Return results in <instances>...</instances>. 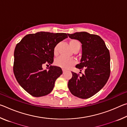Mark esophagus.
I'll use <instances>...</instances> for the list:
<instances>
[{
	"label": "esophagus",
	"mask_w": 127,
	"mask_h": 127,
	"mask_svg": "<svg viewBox=\"0 0 127 127\" xmlns=\"http://www.w3.org/2000/svg\"><path fill=\"white\" fill-rule=\"evenodd\" d=\"M62 70H63V73H65V72H66V70L65 69H62Z\"/></svg>",
	"instance_id": "1"
}]
</instances>
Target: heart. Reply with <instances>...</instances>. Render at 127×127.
Returning <instances> with one entry per match:
<instances>
[{"label":"heart","instance_id":"1","mask_svg":"<svg viewBox=\"0 0 127 127\" xmlns=\"http://www.w3.org/2000/svg\"><path fill=\"white\" fill-rule=\"evenodd\" d=\"M69 45L72 50L74 51L78 50L81 47V44L78 40L76 39H72L69 41ZM54 55H57L58 54V45H56L53 50ZM55 63L57 66L64 69H68L70 66L73 65L75 64V60L73 58H68L63 57H60L55 60Z\"/></svg>","mask_w":127,"mask_h":127}]
</instances>
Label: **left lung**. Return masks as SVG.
Listing matches in <instances>:
<instances>
[{
    "label": "left lung",
    "mask_w": 127,
    "mask_h": 127,
    "mask_svg": "<svg viewBox=\"0 0 127 127\" xmlns=\"http://www.w3.org/2000/svg\"><path fill=\"white\" fill-rule=\"evenodd\" d=\"M70 38L82 44V54L77 68L84 70L82 76L72 72L68 86L72 95L81 98H89L106 84L110 74V53L99 36L86 32L68 33Z\"/></svg>",
    "instance_id": "8db88e82"
}]
</instances>
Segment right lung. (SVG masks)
<instances>
[{
    "label": "right lung",
    "mask_w": 127,
    "mask_h": 127,
    "mask_svg": "<svg viewBox=\"0 0 127 127\" xmlns=\"http://www.w3.org/2000/svg\"><path fill=\"white\" fill-rule=\"evenodd\" d=\"M68 37L65 33L38 32L28 34L17 44L14 52L13 72L19 84L31 95L41 97L52 91L55 82L63 73L61 68L44 64L54 61V48Z\"/></svg>",
    "instance_id": "obj_1"
}]
</instances>
